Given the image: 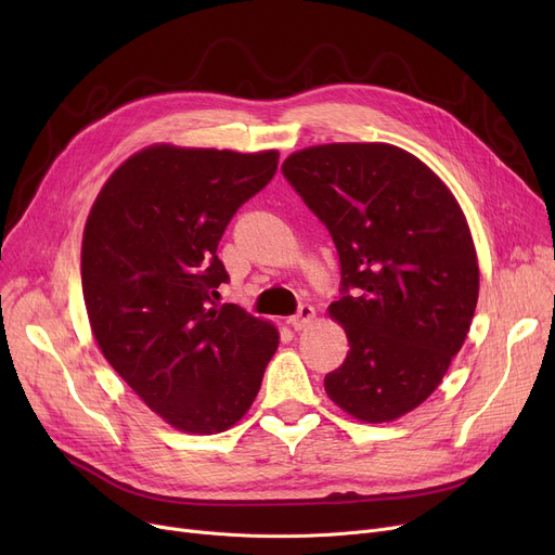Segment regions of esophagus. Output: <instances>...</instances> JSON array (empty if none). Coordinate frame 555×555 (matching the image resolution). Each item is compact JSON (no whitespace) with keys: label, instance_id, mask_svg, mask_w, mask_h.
Here are the masks:
<instances>
[{"label":"esophagus","instance_id":"obj_1","mask_svg":"<svg viewBox=\"0 0 555 555\" xmlns=\"http://www.w3.org/2000/svg\"><path fill=\"white\" fill-rule=\"evenodd\" d=\"M312 319H314V308L308 306V304H304L297 314H293V317L287 319V324L293 326L295 331H304V328H308V326L312 324Z\"/></svg>","mask_w":555,"mask_h":555}]
</instances>
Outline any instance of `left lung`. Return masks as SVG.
<instances>
[{
    "mask_svg": "<svg viewBox=\"0 0 555 555\" xmlns=\"http://www.w3.org/2000/svg\"><path fill=\"white\" fill-rule=\"evenodd\" d=\"M281 170L339 256L344 297L328 314L351 348L326 393L362 423H393L441 385L468 337L479 297L468 220L439 175L391 143L310 145Z\"/></svg>",
    "mask_w": 555,
    "mask_h": 555,
    "instance_id": "obj_1",
    "label": "left lung"
}]
</instances>
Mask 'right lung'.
Here are the masks:
<instances>
[{
	"instance_id": "add662e5",
	"label": "right lung",
	"mask_w": 555,
	"mask_h": 555,
	"mask_svg": "<svg viewBox=\"0 0 555 555\" xmlns=\"http://www.w3.org/2000/svg\"><path fill=\"white\" fill-rule=\"evenodd\" d=\"M279 151L153 143L99 191L80 249L82 299L103 358L164 423L186 434L236 425L276 353L266 319L211 295L224 227L276 172Z\"/></svg>"
}]
</instances>
